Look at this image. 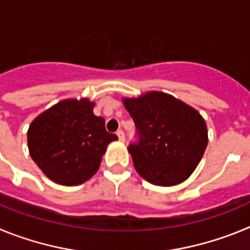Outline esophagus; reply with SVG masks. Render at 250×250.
Returning <instances> with one entry per match:
<instances>
[{
  "instance_id": "esophagus-1",
  "label": "esophagus",
  "mask_w": 250,
  "mask_h": 250,
  "mask_svg": "<svg viewBox=\"0 0 250 250\" xmlns=\"http://www.w3.org/2000/svg\"><path fill=\"white\" fill-rule=\"evenodd\" d=\"M116 134H118V136H119V140H120V141H125V134H124L123 130H119V131L116 132Z\"/></svg>"
}]
</instances>
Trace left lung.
I'll return each instance as SVG.
<instances>
[{
	"mask_svg": "<svg viewBox=\"0 0 250 250\" xmlns=\"http://www.w3.org/2000/svg\"><path fill=\"white\" fill-rule=\"evenodd\" d=\"M136 126L139 141L129 145L134 167L159 187L180 184L191 175L208 145L202 115L165 92L150 91L123 99Z\"/></svg>",
	"mask_w": 250,
	"mask_h": 250,
	"instance_id": "obj_1",
	"label": "left lung"
}]
</instances>
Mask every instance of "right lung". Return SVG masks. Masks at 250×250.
<instances>
[{"mask_svg":"<svg viewBox=\"0 0 250 250\" xmlns=\"http://www.w3.org/2000/svg\"><path fill=\"white\" fill-rule=\"evenodd\" d=\"M89 99H68L40 114L27 131L28 151L42 173L72 187L89 180L100 167L107 145L118 140L94 114Z\"/></svg>","mask_w":250,"mask_h":250,"instance_id":"right-lung-1","label":"right lung"}]
</instances>
